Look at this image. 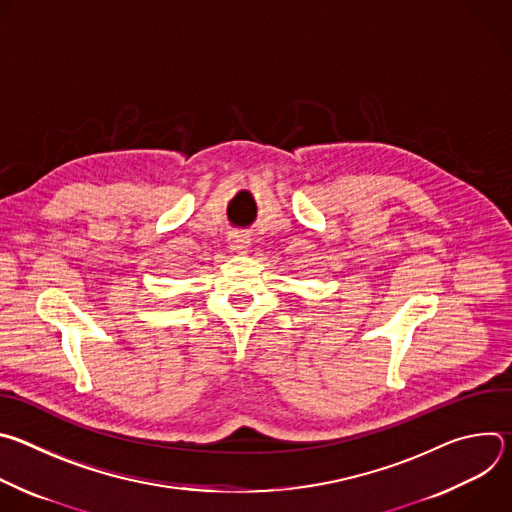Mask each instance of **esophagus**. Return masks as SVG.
Returning <instances> with one entry per match:
<instances>
[{
  "instance_id": "obj_1",
  "label": "esophagus",
  "mask_w": 512,
  "mask_h": 512,
  "mask_svg": "<svg viewBox=\"0 0 512 512\" xmlns=\"http://www.w3.org/2000/svg\"><path fill=\"white\" fill-rule=\"evenodd\" d=\"M229 243H231V249L233 251H239V253H245L249 249V243L251 239L247 235H241V233H235L229 237Z\"/></svg>"
}]
</instances>
